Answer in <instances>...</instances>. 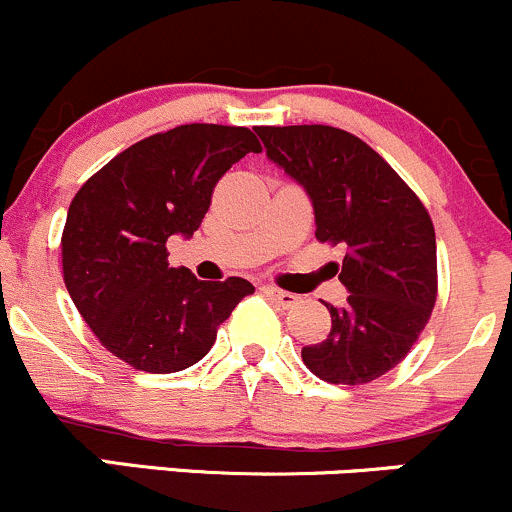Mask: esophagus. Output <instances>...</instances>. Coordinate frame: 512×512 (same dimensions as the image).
I'll use <instances>...</instances> for the list:
<instances>
[{
	"instance_id": "34e87169",
	"label": "esophagus",
	"mask_w": 512,
	"mask_h": 512,
	"mask_svg": "<svg viewBox=\"0 0 512 512\" xmlns=\"http://www.w3.org/2000/svg\"><path fill=\"white\" fill-rule=\"evenodd\" d=\"M262 294H265V297H270L272 301H277L279 306H292V304H297V294H292V292H282V289H277V287H272V284H267V287H262Z\"/></svg>"
}]
</instances>
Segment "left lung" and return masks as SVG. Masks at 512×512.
Here are the masks:
<instances>
[{
  "instance_id": "left-lung-1",
  "label": "left lung",
  "mask_w": 512,
  "mask_h": 512,
  "mask_svg": "<svg viewBox=\"0 0 512 512\" xmlns=\"http://www.w3.org/2000/svg\"><path fill=\"white\" fill-rule=\"evenodd\" d=\"M267 157L309 193L316 240L346 247L343 306L326 304V341L301 348L333 385H365L395 368L437 301V238L424 203L363 139L328 125L257 127Z\"/></svg>"
}]
</instances>
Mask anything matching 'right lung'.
Here are the masks:
<instances>
[{
	"label": "right lung",
	"instance_id": "obj_1",
	"mask_svg": "<svg viewBox=\"0 0 512 512\" xmlns=\"http://www.w3.org/2000/svg\"><path fill=\"white\" fill-rule=\"evenodd\" d=\"M262 147L247 127L181 125L107 161L75 193L61 238L63 282L112 355L144 373H179L215 343L247 279L201 282L169 267L166 240L191 238L220 176Z\"/></svg>",
	"mask_w": 512,
	"mask_h": 512
}]
</instances>
